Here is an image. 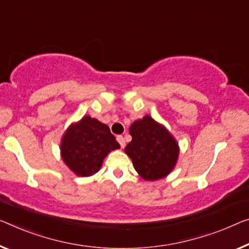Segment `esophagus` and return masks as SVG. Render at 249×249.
Listing matches in <instances>:
<instances>
[{"mask_svg":"<svg viewBox=\"0 0 249 249\" xmlns=\"http://www.w3.org/2000/svg\"><path fill=\"white\" fill-rule=\"evenodd\" d=\"M117 141H118V142H119V144L121 146V148H124V144H125V140H124V136H117Z\"/></svg>","mask_w":249,"mask_h":249,"instance_id":"34e87169","label":"esophagus"}]
</instances>
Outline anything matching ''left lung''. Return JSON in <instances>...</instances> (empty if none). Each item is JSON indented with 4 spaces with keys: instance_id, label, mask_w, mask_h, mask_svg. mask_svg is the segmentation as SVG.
Instances as JSON below:
<instances>
[{
    "instance_id": "1",
    "label": "left lung",
    "mask_w": 249,
    "mask_h": 249,
    "mask_svg": "<svg viewBox=\"0 0 249 249\" xmlns=\"http://www.w3.org/2000/svg\"><path fill=\"white\" fill-rule=\"evenodd\" d=\"M129 132L132 140L124 151L137 173L146 180L166 177L174 169L179 154L173 136L149 116L133 122Z\"/></svg>"
}]
</instances>
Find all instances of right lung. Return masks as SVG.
Segmentation results:
<instances>
[{"mask_svg": "<svg viewBox=\"0 0 249 249\" xmlns=\"http://www.w3.org/2000/svg\"><path fill=\"white\" fill-rule=\"evenodd\" d=\"M118 148L120 144L110 132L108 125L86 116L64 133L61 155L74 174L88 177L98 173L105 157Z\"/></svg>", "mask_w": 249, "mask_h": 249, "instance_id": "1", "label": "right lung"}]
</instances>
